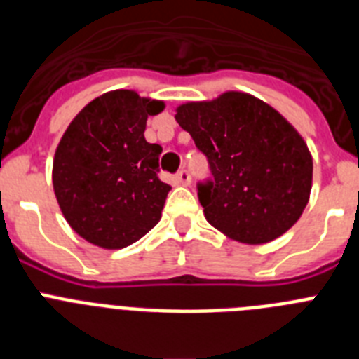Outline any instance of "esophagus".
I'll return each instance as SVG.
<instances>
[{
    "label": "esophagus",
    "instance_id": "1",
    "mask_svg": "<svg viewBox=\"0 0 359 359\" xmlns=\"http://www.w3.org/2000/svg\"><path fill=\"white\" fill-rule=\"evenodd\" d=\"M176 180H177V183H180V185H190V180H192V177H190V172L187 169H182L180 170V172H177V176H176Z\"/></svg>",
    "mask_w": 359,
    "mask_h": 359
}]
</instances>
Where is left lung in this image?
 <instances>
[{
  "label": "left lung",
  "instance_id": "1",
  "mask_svg": "<svg viewBox=\"0 0 359 359\" xmlns=\"http://www.w3.org/2000/svg\"><path fill=\"white\" fill-rule=\"evenodd\" d=\"M177 123L207 156L212 180L198 183L208 223L246 244H264L297 223L311 194L313 158L273 107L241 91L187 102Z\"/></svg>",
  "mask_w": 359,
  "mask_h": 359
}]
</instances>
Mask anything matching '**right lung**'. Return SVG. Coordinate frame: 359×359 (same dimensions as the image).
<instances>
[{"label":"right lung","mask_w":359,"mask_h":359,"mask_svg":"<svg viewBox=\"0 0 359 359\" xmlns=\"http://www.w3.org/2000/svg\"><path fill=\"white\" fill-rule=\"evenodd\" d=\"M163 102L131 90L91 100L57 145L53 192L69 226L106 250L136 243L158 224L170 185L158 177L161 147L149 144L147 118Z\"/></svg>","instance_id":"obj_1"}]
</instances>
